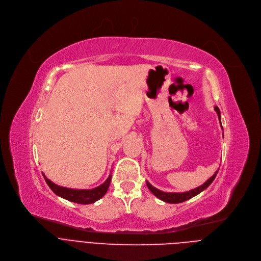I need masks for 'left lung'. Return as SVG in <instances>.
Masks as SVG:
<instances>
[{
    "label": "left lung",
    "instance_id": "1",
    "mask_svg": "<svg viewBox=\"0 0 261 261\" xmlns=\"http://www.w3.org/2000/svg\"><path fill=\"white\" fill-rule=\"evenodd\" d=\"M215 110L217 111L218 115H219V120L221 122V112H220V109L218 106H215ZM221 127L223 128V126L221 125ZM219 170L213 174V176H211L204 184H202L201 186L199 187H196L195 189H192V191H188V192H185V193H165V192H162V191H159V189H157L156 187H154L153 185H151L148 181H147V186L148 188L151 191V193L157 197L158 199H160L161 201L163 202H167V203H171V204H177V203H182L184 201H187L189 199H192L193 197L199 195L200 193H202L203 191H205V189L212 183V181L215 180V178L217 177V174H218Z\"/></svg>",
    "mask_w": 261,
    "mask_h": 261
}]
</instances>
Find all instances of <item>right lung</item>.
Returning <instances> with one entry per match:
<instances>
[{
    "mask_svg": "<svg viewBox=\"0 0 261 261\" xmlns=\"http://www.w3.org/2000/svg\"><path fill=\"white\" fill-rule=\"evenodd\" d=\"M42 175H43V178H44L46 184L49 185V187L52 189L54 194H56L57 196L67 200V201L75 202L78 204H91V203H94L96 201L100 200L107 193L108 187L110 185V181H111V173H110V175L106 179V181L96 188L73 189V188L59 186L46 178L44 176V174H42Z\"/></svg>",
    "mask_w": 261,
    "mask_h": 261,
    "instance_id": "1",
    "label": "right lung"
}]
</instances>
